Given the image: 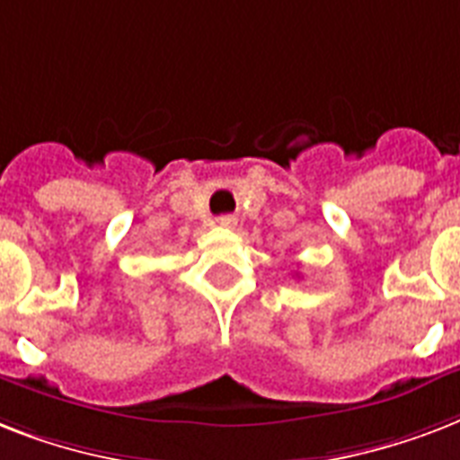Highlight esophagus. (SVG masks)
Segmentation results:
<instances>
[{
    "instance_id": "esophagus-1",
    "label": "esophagus",
    "mask_w": 460,
    "mask_h": 460,
    "mask_svg": "<svg viewBox=\"0 0 460 460\" xmlns=\"http://www.w3.org/2000/svg\"><path fill=\"white\" fill-rule=\"evenodd\" d=\"M217 224L222 226V229H234L236 226V217H231V215H224L217 219Z\"/></svg>"
}]
</instances>
